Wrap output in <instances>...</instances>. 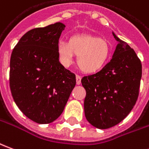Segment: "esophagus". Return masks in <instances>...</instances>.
<instances>
[{"label": "esophagus", "mask_w": 149, "mask_h": 149, "mask_svg": "<svg viewBox=\"0 0 149 149\" xmlns=\"http://www.w3.org/2000/svg\"><path fill=\"white\" fill-rule=\"evenodd\" d=\"M76 80H77V85H81V77L79 75L76 76Z\"/></svg>", "instance_id": "1"}]
</instances>
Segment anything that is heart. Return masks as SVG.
Listing matches in <instances>:
<instances>
[{"label":"heart","mask_w":149,"mask_h":149,"mask_svg":"<svg viewBox=\"0 0 149 149\" xmlns=\"http://www.w3.org/2000/svg\"><path fill=\"white\" fill-rule=\"evenodd\" d=\"M57 54L60 64L70 66L77 56L79 68L85 73H95L102 69L111 55V47L107 40L89 35H79L69 41H60Z\"/></svg>","instance_id":"1"}]
</instances>
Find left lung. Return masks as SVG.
Listing matches in <instances>:
<instances>
[{"instance_id":"left-lung-1","label":"left lung","mask_w":149,"mask_h":149,"mask_svg":"<svg viewBox=\"0 0 149 149\" xmlns=\"http://www.w3.org/2000/svg\"><path fill=\"white\" fill-rule=\"evenodd\" d=\"M118 42L111 60L96 74L81 79L86 91L84 110L99 129L117 125L128 115L139 95L142 65L135 51L112 32Z\"/></svg>"}]
</instances>
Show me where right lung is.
I'll return each mask as SVG.
<instances>
[{
	"label": "right lung",
	"instance_id": "add662e5",
	"mask_svg": "<svg viewBox=\"0 0 149 149\" xmlns=\"http://www.w3.org/2000/svg\"><path fill=\"white\" fill-rule=\"evenodd\" d=\"M65 25L56 22L26 32L10 58L9 86L17 107L40 124L55 121L64 111L76 76L60 64L57 44Z\"/></svg>",
	"mask_w": 149,
	"mask_h": 149
}]
</instances>
